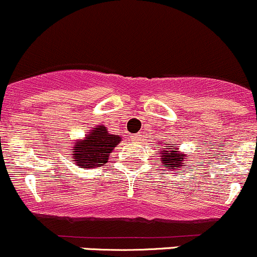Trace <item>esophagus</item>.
Instances as JSON below:
<instances>
[{"mask_svg": "<svg viewBox=\"0 0 257 257\" xmlns=\"http://www.w3.org/2000/svg\"><path fill=\"white\" fill-rule=\"evenodd\" d=\"M132 139H133V142H138V140L140 139V136H139V134H136V136H132Z\"/></svg>", "mask_w": 257, "mask_h": 257, "instance_id": "34e87169", "label": "esophagus"}]
</instances>
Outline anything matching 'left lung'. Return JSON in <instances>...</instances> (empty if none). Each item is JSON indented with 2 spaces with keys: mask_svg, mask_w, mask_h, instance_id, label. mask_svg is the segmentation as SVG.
<instances>
[{
  "mask_svg": "<svg viewBox=\"0 0 257 257\" xmlns=\"http://www.w3.org/2000/svg\"><path fill=\"white\" fill-rule=\"evenodd\" d=\"M174 145L169 147V145L165 144V142H161L160 159L164 167H169V169H172V171L177 172V170H181V167L183 166V164L188 158L186 154L178 151V148L174 147Z\"/></svg>",
  "mask_w": 257,
  "mask_h": 257,
  "instance_id": "8db88e82",
  "label": "left lung"
}]
</instances>
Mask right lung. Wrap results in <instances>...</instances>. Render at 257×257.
Returning a JSON list of instances; mask_svg holds the SVG:
<instances>
[{
  "label": "right lung",
  "mask_w": 257,
  "mask_h": 257,
  "mask_svg": "<svg viewBox=\"0 0 257 257\" xmlns=\"http://www.w3.org/2000/svg\"><path fill=\"white\" fill-rule=\"evenodd\" d=\"M119 136L108 133L104 125H98L90 131L83 139H79L72 149V159L81 169H93L108 163L115 145L121 142Z\"/></svg>",
  "instance_id": "add662e5"
}]
</instances>
